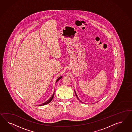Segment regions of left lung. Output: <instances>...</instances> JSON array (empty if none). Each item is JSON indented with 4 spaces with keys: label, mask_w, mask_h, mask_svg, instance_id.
I'll use <instances>...</instances> for the list:
<instances>
[{
    "label": "left lung",
    "mask_w": 132,
    "mask_h": 132,
    "mask_svg": "<svg viewBox=\"0 0 132 132\" xmlns=\"http://www.w3.org/2000/svg\"><path fill=\"white\" fill-rule=\"evenodd\" d=\"M75 94H76V97H77V99H78V100H79V101H80V102H81V103H82V102H81V101H80V100H79V98H78V97H77V94H76V91H75Z\"/></svg>",
    "instance_id": "1"
}]
</instances>
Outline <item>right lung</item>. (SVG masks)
Returning <instances> with one entry per match:
<instances>
[{"label":"right lung","mask_w":132,"mask_h":132,"mask_svg":"<svg viewBox=\"0 0 132 132\" xmlns=\"http://www.w3.org/2000/svg\"><path fill=\"white\" fill-rule=\"evenodd\" d=\"M62 77V76H61L60 77H59L57 79V80L56 81V83L59 81V80H60V79ZM54 92L53 93V95H52V96L48 99L47 101H46L45 102H44V103H43V104H39V106H43V105H45V104H49L50 102H51V101H52V99H53V97H54V94H55V93H54Z\"/></svg>","instance_id":"add662e5"}]
</instances>
